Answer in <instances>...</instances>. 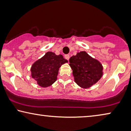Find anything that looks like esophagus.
<instances>
[{
    "label": "esophagus",
    "mask_w": 131,
    "mask_h": 131,
    "mask_svg": "<svg viewBox=\"0 0 131 131\" xmlns=\"http://www.w3.org/2000/svg\"><path fill=\"white\" fill-rule=\"evenodd\" d=\"M65 58L66 59H67L68 60L69 59V58H70V56H69V54H65Z\"/></svg>",
    "instance_id": "1"
}]
</instances>
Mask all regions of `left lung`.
I'll list each match as a JSON object with an SVG mask.
<instances>
[{
  "instance_id": "1",
  "label": "left lung",
  "mask_w": 131,
  "mask_h": 131,
  "mask_svg": "<svg viewBox=\"0 0 131 131\" xmlns=\"http://www.w3.org/2000/svg\"><path fill=\"white\" fill-rule=\"evenodd\" d=\"M75 82L82 88H89L97 83L103 75L101 62L85 51L78 52L69 59Z\"/></svg>"
}]
</instances>
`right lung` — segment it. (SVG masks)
<instances>
[{"mask_svg":"<svg viewBox=\"0 0 131 131\" xmlns=\"http://www.w3.org/2000/svg\"><path fill=\"white\" fill-rule=\"evenodd\" d=\"M68 62L62 54L56 55L53 52H48L33 63L30 68L31 77L40 86H50L57 80L60 66Z\"/></svg>","mask_w":131,"mask_h":131,"instance_id":"add662e5","label":"right lung"}]
</instances>
